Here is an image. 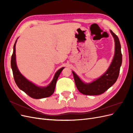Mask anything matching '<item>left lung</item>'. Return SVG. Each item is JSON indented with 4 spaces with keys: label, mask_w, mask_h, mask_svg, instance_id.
I'll return each instance as SVG.
<instances>
[{
    "label": "left lung",
    "mask_w": 133,
    "mask_h": 133,
    "mask_svg": "<svg viewBox=\"0 0 133 133\" xmlns=\"http://www.w3.org/2000/svg\"><path fill=\"white\" fill-rule=\"evenodd\" d=\"M115 41V54L108 70L99 78L91 83H83L74 71H72L76 88L81 93L87 95H100L107 91L116 82L122 63L121 45L118 36L110 30Z\"/></svg>",
    "instance_id": "8db88e82"
}]
</instances>
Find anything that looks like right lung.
<instances>
[{"instance_id":"right-lung-1","label":"right lung","mask_w":133,"mask_h":133,"mask_svg":"<svg viewBox=\"0 0 133 133\" xmlns=\"http://www.w3.org/2000/svg\"><path fill=\"white\" fill-rule=\"evenodd\" d=\"M17 41V39L16 40L14 45L13 53L11 58V66L16 84L20 89L25 92L27 95L32 98L38 99L49 97L54 93L57 79L64 68H60L57 71L52 82L48 87H39L35 85V84L27 80L24 76H23L18 69L15 60V44Z\"/></svg>"}]
</instances>
